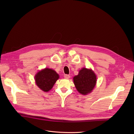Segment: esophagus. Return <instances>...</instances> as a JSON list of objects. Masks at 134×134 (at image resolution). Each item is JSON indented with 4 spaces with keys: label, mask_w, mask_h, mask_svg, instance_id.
Masks as SVG:
<instances>
[{
    "label": "esophagus",
    "mask_w": 134,
    "mask_h": 134,
    "mask_svg": "<svg viewBox=\"0 0 134 134\" xmlns=\"http://www.w3.org/2000/svg\"><path fill=\"white\" fill-rule=\"evenodd\" d=\"M64 78L65 79H69L70 78V75H68V74H65L64 75Z\"/></svg>",
    "instance_id": "esophagus-1"
}]
</instances>
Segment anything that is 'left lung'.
<instances>
[{
	"instance_id": "1",
	"label": "left lung",
	"mask_w": 134,
	"mask_h": 134,
	"mask_svg": "<svg viewBox=\"0 0 134 134\" xmlns=\"http://www.w3.org/2000/svg\"><path fill=\"white\" fill-rule=\"evenodd\" d=\"M73 81L77 91L80 94L87 95L92 92L94 89L97 78L92 69L83 68L79 71L78 75L74 77Z\"/></svg>"
}]
</instances>
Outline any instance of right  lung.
Instances as JSON below:
<instances>
[{"label": "right lung", "mask_w": 134, "mask_h": 134, "mask_svg": "<svg viewBox=\"0 0 134 134\" xmlns=\"http://www.w3.org/2000/svg\"><path fill=\"white\" fill-rule=\"evenodd\" d=\"M59 74L55 70L49 68H45L39 71L35 76L36 84L44 92L50 91L57 80Z\"/></svg>", "instance_id": "obj_1"}]
</instances>
